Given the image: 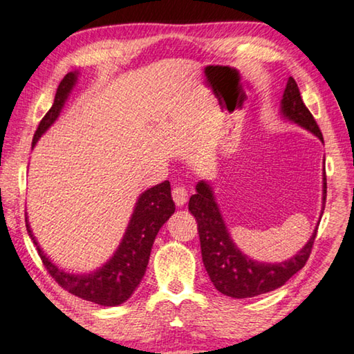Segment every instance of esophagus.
I'll return each mask as SVG.
<instances>
[{
    "label": "esophagus",
    "mask_w": 354,
    "mask_h": 354,
    "mask_svg": "<svg viewBox=\"0 0 354 354\" xmlns=\"http://www.w3.org/2000/svg\"><path fill=\"white\" fill-rule=\"evenodd\" d=\"M172 199L176 202L177 207H182L187 204L188 201V191L185 187H176L172 189Z\"/></svg>",
    "instance_id": "esophagus-1"
}]
</instances>
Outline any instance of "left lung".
Returning a JSON list of instances; mask_svg holds the SVG:
<instances>
[{"instance_id": "obj_1", "label": "left lung", "mask_w": 354, "mask_h": 354, "mask_svg": "<svg viewBox=\"0 0 354 354\" xmlns=\"http://www.w3.org/2000/svg\"><path fill=\"white\" fill-rule=\"evenodd\" d=\"M281 113L286 119L303 127L323 142V135L314 115L306 108L301 98L297 81L288 78L281 100ZM326 202V176L323 172V207ZM188 210L198 221L202 262L213 286L227 297L241 299L268 293L283 286L293 274L303 268L310 256L317 229L299 252L279 263L259 262L248 257L230 239L221 210L210 183L201 180L196 185V194L189 198ZM322 218V216H320Z\"/></svg>"}]
</instances>
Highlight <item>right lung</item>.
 I'll use <instances>...</instances> for the list:
<instances>
[{
    "mask_svg": "<svg viewBox=\"0 0 354 354\" xmlns=\"http://www.w3.org/2000/svg\"><path fill=\"white\" fill-rule=\"evenodd\" d=\"M78 80V72H71L57 86L53 106L40 120L36 133L32 138V147L36 146L40 136L55 124V120L59 118L64 103L71 95ZM176 212V204L171 198V183L165 180L163 183L155 185L139 196L138 202L133 210L130 223L127 225L124 239L115 249L113 257L103 263L100 268L91 273L73 274L67 273L51 262L46 257V254L40 249L36 236L32 235L26 216V229L31 240L37 248V252L45 268L51 277L59 283L62 288H66L68 293L75 297L83 298L91 303L100 306H119L129 299L133 292L136 290L139 282L146 274V268L149 263L150 251H152L155 236L158 234L172 213Z\"/></svg>",
    "mask_w": 354,
    "mask_h": 354,
    "instance_id": "obj_1",
    "label": "right lung"
}]
</instances>
